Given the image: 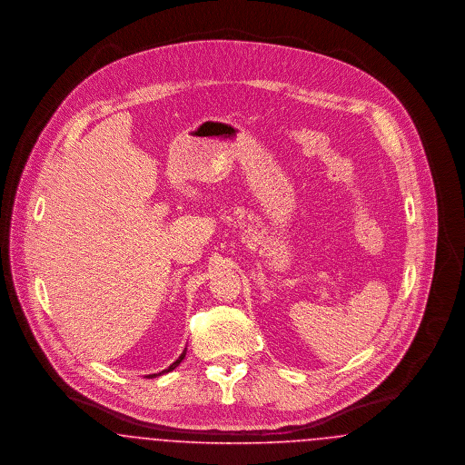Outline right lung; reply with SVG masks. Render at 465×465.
Returning <instances> with one entry per match:
<instances>
[{"label":"right lung","mask_w":465,"mask_h":465,"mask_svg":"<svg viewBox=\"0 0 465 465\" xmlns=\"http://www.w3.org/2000/svg\"><path fill=\"white\" fill-rule=\"evenodd\" d=\"M184 355H186V349H184V351H183V354L179 355V357H177L176 361H174V362H173V364H171V366H169V368H167V370H163V371H162V373H155V375H148V378H155V376L163 375V373H169V371H173V370H174V368H177V366H179V364H181V361H183V359H184Z\"/></svg>","instance_id":"right-lung-1"}]
</instances>
